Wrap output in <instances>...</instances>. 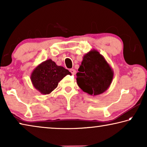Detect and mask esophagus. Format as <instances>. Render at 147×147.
<instances>
[{"label": "esophagus", "mask_w": 147, "mask_h": 147, "mask_svg": "<svg viewBox=\"0 0 147 147\" xmlns=\"http://www.w3.org/2000/svg\"><path fill=\"white\" fill-rule=\"evenodd\" d=\"M70 72L71 73V74H73V75H74V74H76V71L74 70V69H70Z\"/></svg>", "instance_id": "1"}]
</instances>
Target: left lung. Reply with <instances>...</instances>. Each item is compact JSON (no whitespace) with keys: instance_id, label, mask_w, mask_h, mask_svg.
Returning <instances> with one entry per match:
<instances>
[{"instance_id":"obj_1","label":"left lung","mask_w":147,"mask_h":147,"mask_svg":"<svg viewBox=\"0 0 147 147\" xmlns=\"http://www.w3.org/2000/svg\"><path fill=\"white\" fill-rule=\"evenodd\" d=\"M76 73V81L82 90L91 95L106 91L113 78V71L103 56L95 50L84 55Z\"/></svg>"}]
</instances>
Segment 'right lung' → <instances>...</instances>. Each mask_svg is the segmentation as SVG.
I'll return each instance as SVG.
<instances>
[{
	"mask_svg": "<svg viewBox=\"0 0 147 147\" xmlns=\"http://www.w3.org/2000/svg\"><path fill=\"white\" fill-rule=\"evenodd\" d=\"M67 74H71L67 69L58 66L55 62L49 59L35 68L30 78L34 88L41 93L47 94L55 89L59 82Z\"/></svg>",
	"mask_w": 147,
	"mask_h": 147,
	"instance_id": "obj_1",
	"label": "right lung"
}]
</instances>
